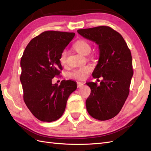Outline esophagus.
<instances>
[{
    "label": "esophagus",
    "instance_id": "esophagus-1",
    "mask_svg": "<svg viewBox=\"0 0 151 151\" xmlns=\"http://www.w3.org/2000/svg\"><path fill=\"white\" fill-rule=\"evenodd\" d=\"M77 85L78 87H82V86L84 85V83L82 82H77Z\"/></svg>",
    "mask_w": 151,
    "mask_h": 151
}]
</instances>
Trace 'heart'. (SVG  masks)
Returning <instances> with one entry per match:
<instances>
[{"instance_id":"b5f03b06","label":"heart","mask_w":151,"mask_h":151,"mask_svg":"<svg viewBox=\"0 0 151 151\" xmlns=\"http://www.w3.org/2000/svg\"><path fill=\"white\" fill-rule=\"evenodd\" d=\"M73 47L76 52L82 55L86 56L90 52L91 47L87 41L84 40H79L73 45ZM67 52L66 50H63L60 56V62L63 64H65L67 61ZM92 70V67L89 65H84L78 67V68L75 69L69 74V76L71 78L78 79V80H84L87 77L89 73Z\"/></svg>"}]
</instances>
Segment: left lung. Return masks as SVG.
I'll return each mask as SVG.
<instances>
[{"label": "left lung", "instance_id": "left-lung-1", "mask_svg": "<svg viewBox=\"0 0 151 151\" xmlns=\"http://www.w3.org/2000/svg\"><path fill=\"white\" fill-rule=\"evenodd\" d=\"M77 32L99 47V60L92 76L102 81L99 85L86 83L91 88L86 109L96 119H110L119 113L129 96L133 76L130 50L121 35L109 27L80 29Z\"/></svg>", "mask_w": 151, "mask_h": 151}]
</instances>
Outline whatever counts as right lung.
<instances>
[{
    "label": "right lung",
    "instance_id": "obj_1",
    "mask_svg": "<svg viewBox=\"0 0 151 151\" xmlns=\"http://www.w3.org/2000/svg\"><path fill=\"white\" fill-rule=\"evenodd\" d=\"M73 32L46 31L28 44L21 60L20 81L24 101L35 117L52 122L62 117L69 95L77 84L63 80L60 84L52 80L60 75L61 54L75 37Z\"/></svg>",
    "mask_w": 151,
    "mask_h": 151
}]
</instances>
